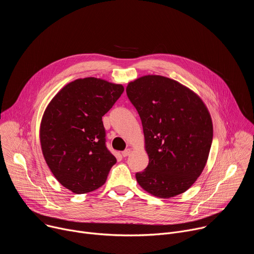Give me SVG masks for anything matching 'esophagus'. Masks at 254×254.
Wrapping results in <instances>:
<instances>
[{"mask_svg":"<svg viewBox=\"0 0 254 254\" xmlns=\"http://www.w3.org/2000/svg\"><path fill=\"white\" fill-rule=\"evenodd\" d=\"M130 153H131V150H130V149H127L126 151H124V152L122 153V155H123V157H127V156L130 155Z\"/></svg>","mask_w":254,"mask_h":254,"instance_id":"esophagus-1","label":"esophagus"}]
</instances>
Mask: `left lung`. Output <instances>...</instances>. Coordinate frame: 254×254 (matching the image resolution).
<instances>
[{"label": "left lung", "instance_id": "1", "mask_svg": "<svg viewBox=\"0 0 254 254\" xmlns=\"http://www.w3.org/2000/svg\"><path fill=\"white\" fill-rule=\"evenodd\" d=\"M127 94L141 121L149 165L135 174L148 193L168 199L187 191L208 160L213 125L208 108L191 89L171 78L146 75Z\"/></svg>", "mask_w": 254, "mask_h": 254}]
</instances>
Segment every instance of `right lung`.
I'll return each instance as SVG.
<instances>
[{"label": "right lung", "mask_w": 254, "mask_h": 254, "mask_svg": "<svg viewBox=\"0 0 254 254\" xmlns=\"http://www.w3.org/2000/svg\"><path fill=\"white\" fill-rule=\"evenodd\" d=\"M125 88L86 77L65 85L50 101L40 126L44 159L58 182L75 194L92 192L106 181L116 157L105 146L102 117Z\"/></svg>", "instance_id": "add662e5"}]
</instances>
